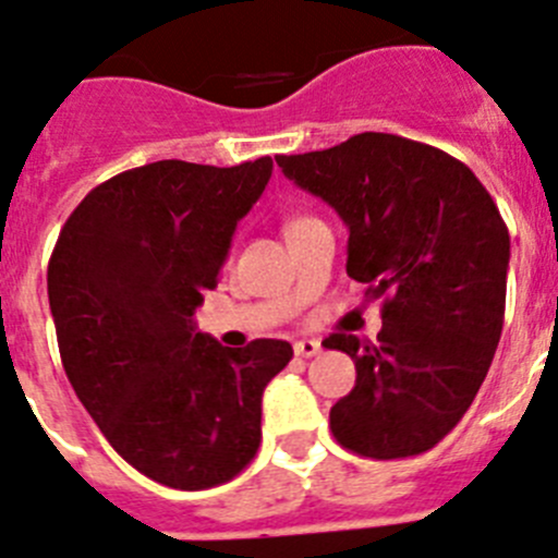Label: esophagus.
Masks as SVG:
<instances>
[{"label":"esophagus","mask_w":558,"mask_h":558,"mask_svg":"<svg viewBox=\"0 0 558 558\" xmlns=\"http://www.w3.org/2000/svg\"><path fill=\"white\" fill-rule=\"evenodd\" d=\"M320 354V342L318 340H299L295 342V356H304V360H310V356Z\"/></svg>","instance_id":"esophagus-1"}]
</instances>
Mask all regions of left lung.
Returning <instances> with one entry per match:
<instances>
[{"instance_id": "left-lung-1", "label": "left lung", "mask_w": 558, "mask_h": 558, "mask_svg": "<svg viewBox=\"0 0 558 558\" xmlns=\"http://www.w3.org/2000/svg\"><path fill=\"white\" fill-rule=\"evenodd\" d=\"M284 177L349 227L351 279L381 301L376 342L329 335L356 385L331 407L342 448L367 459L428 451L470 409L506 310L509 229L464 162L428 143L362 132L340 146L276 157Z\"/></svg>"}]
</instances>
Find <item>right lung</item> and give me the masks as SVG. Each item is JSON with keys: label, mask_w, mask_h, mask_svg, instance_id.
<instances>
[{"label": "right lung", "mask_w": 558, "mask_h": 558, "mask_svg": "<svg viewBox=\"0 0 558 558\" xmlns=\"http://www.w3.org/2000/svg\"><path fill=\"white\" fill-rule=\"evenodd\" d=\"M274 160H160L96 185L60 229L49 306L65 376L119 457L173 489L227 484L257 457L284 340L223 349L193 313Z\"/></svg>", "instance_id": "add662e5"}]
</instances>
